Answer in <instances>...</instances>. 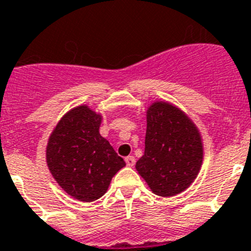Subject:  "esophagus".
<instances>
[{
    "label": "esophagus",
    "instance_id": "34e87169",
    "mask_svg": "<svg viewBox=\"0 0 251 251\" xmlns=\"http://www.w3.org/2000/svg\"><path fill=\"white\" fill-rule=\"evenodd\" d=\"M126 163H127L128 167H133V166H134V163H136V158H134L133 156L126 157Z\"/></svg>",
    "mask_w": 251,
    "mask_h": 251
}]
</instances>
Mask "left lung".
<instances>
[{
    "instance_id": "8db88e82",
    "label": "left lung",
    "mask_w": 251,
    "mask_h": 251,
    "mask_svg": "<svg viewBox=\"0 0 251 251\" xmlns=\"http://www.w3.org/2000/svg\"><path fill=\"white\" fill-rule=\"evenodd\" d=\"M145 154L136 170L151 191L162 197L183 192L197 177L203 159L202 137L183 110L165 100L147 108Z\"/></svg>"
}]
</instances>
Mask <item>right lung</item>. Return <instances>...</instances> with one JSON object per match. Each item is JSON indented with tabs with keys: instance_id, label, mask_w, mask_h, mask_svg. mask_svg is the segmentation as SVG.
Returning <instances> with one entry per match:
<instances>
[{
	"instance_id": "add662e5",
	"label": "right lung",
	"mask_w": 251,
	"mask_h": 251,
	"mask_svg": "<svg viewBox=\"0 0 251 251\" xmlns=\"http://www.w3.org/2000/svg\"><path fill=\"white\" fill-rule=\"evenodd\" d=\"M101 114L89 106H75L63 115L46 146V163L59 186L77 201L103 196L113 176L126 166L100 136Z\"/></svg>"
}]
</instances>
